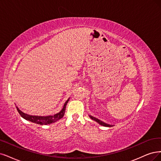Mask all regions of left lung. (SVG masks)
Segmentation results:
<instances>
[{
  "label": "left lung",
  "mask_w": 161,
  "mask_h": 161,
  "mask_svg": "<svg viewBox=\"0 0 161 161\" xmlns=\"http://www.w3.org/2000/svg\"><path fill=\"white\" fill-rule=\"evenodd\" d=\"M89 116H90V117L92 119V120H93V121H95L96 122H97V123H99V125H101L104 126V127H113V126H114V125H109V124H108V123H105L102 121L101 120L98 119H97V118H96V117H93V116H92V115H89Z\"/></svg>",
  "instance_id": "8db88e82"
}]
</instances>
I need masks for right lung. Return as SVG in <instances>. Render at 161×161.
Segmentation results:
<instances>
[{
  "label": "right lung",
  "instance_id": "1",
  "mask_svg": "<svg viewBox=\"0 0 161 161\" xmlns=\"http://www.w3.org/2000/svg\"><path fill=\"white\" fill-rule=\"evenodd\" d=\"M69 98L65 102L63 108L62 109V110L59 111L58 114L53 115H47V116H38V115H31L25 114V113L22 112V111H20L19 109V108H18L16 106V108L17 109V111H19V114L20 115V116L25 119L31 122L36 123L38 125H48V124H51L53 123H55L57 121L59 120L60 119H62L65 114V108H66V105L69 102Z\"/></svg>",
  "mask_w": 161,
  "mask_h": 161
}]
</instances>
